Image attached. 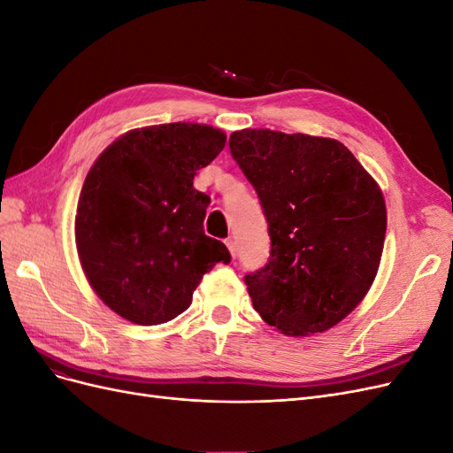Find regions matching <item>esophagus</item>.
Returning a JSON list of instances; mask_svg holds the SVG:
<instances>
[{
    "instance_id": "34e87169",
    "label": "esophagus",
    "mask_w": 453,
    "mask_h": 453,
    "mask_svg": "<svg viewBox=\"0 0 453 453\" xmlns=\"http://www.w3.org/2000/svg\"><path fill=\"white\" fill-rule=\"evenodd\" d=\"M225 243H226V248H228L230 255H232V257H236V253H238V245H236V240H234V238H228Z\"/></svg>"
}]
</instances>
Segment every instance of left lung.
Here are the masks:
<instances>
[{
	"label": "left lung",
	"mask_w": 453,
	"mask_h": 453,
	"mask_svg": "<svg viewBox=\"0 0 453 453\" xmlns=\"http://www.w3.org/2000/svg\"><path fill=\"white\" fill-rule=\"evenodd\" d=\"M268 223V263L245 276L253 308L287 336L325 333L372 285L388 211L351 150L308 134L245 128L228 140Z\"/></svg>",
	"instance_id": "1"
}]
</instances>
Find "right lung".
I'll return each mask as SVG.
<instances>
[{
    "instance_id": "add662e5",
    "label": "right lung",
    "mask_w": 453,
    "mask_h": 453,
    "mask_svg": "<svg viewBox=\"0 0 453 453\" xmlns=\"http://www.w3.org/2000/svg\"><path fill=\"white\" fill-rule=\"evenodd\" d=\"M226 135L195 122L135 128L90 168L75 215L81 266L104 304L138 325L175 319L205 272L230 263L203 234L210 196L193 187Z\"/></svg>"
}]
</instances>
